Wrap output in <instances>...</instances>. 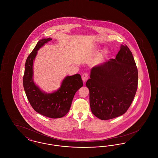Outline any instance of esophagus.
<instances>
[{
	"mask_svg": "<svg viewBox=\"0 0 158 158\" xmlns=\"http://www.w3.org/2000/svg\"><path fill=\"white\" fill-rule=\"evenodd\" d=\"M89 78V75L88 73H83L82 75V79L83 82H85Z\"/></svg>",
	"mask_w": 158,
	"mask_h": 158,
	"instance_id": "34e87169",
	"label": "esophagus"
}]
</instances>
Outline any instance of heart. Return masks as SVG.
Masks as SVG:
<instances>
[{
    "mask_svg": "<svg viewBox=\"0 0 158 158\" xmlns=\"http://www.w3.org/2000/svg\"><path fill=\"white\" fill-rule=\"evenodd\" d=\"M105 51H104V53H105Z\"/></svg>",
    "mask_w": 158,
    "mask_h": 158,
    "instance_id": "obj_1",
    "label": "heart"
}]
</instances>
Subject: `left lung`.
<instances>
[{
  "label": "left lung",
  "mask_w": 158,
  "mask_h": 158,
  "mask_svg": "<svg viewBox=\"0 0 158 158\" xmlns=\"http://www.w3.org/2000/svg\"><path fill=\"white\" fill-rule=\"evenodd\" d=\"M137 84L138 71L132 53L121 44L115 59L90 70L86 86L92 113L102 120L122 115L131 104Z\"/></svg>",
  "instance_id": "obj_1"
}]
</instances>
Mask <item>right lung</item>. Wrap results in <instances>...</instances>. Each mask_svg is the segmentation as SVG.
Masks as SVG:
<instances>
[{
	"label": "right lung",
	"mask_w": 158,
	"mask_h": 158,
	"mask_svg": "<svg viewBox=\"0 0 158 158\" xmlns=\"http://www.w3.org/2000/svg\"><path fill=\"white\" fill-rule=\"evenodd\" d=\"M52 38H43L38 41L25 62L23 85L27 97L33 109L38 113L52 118L64 117L69 111L76 92L83 86V82L79 74L67 76L63 80L60 87L52 93L41 90L35 83L33 76L34 61L40 48Z\"/></svg>",
	"instance_id": "right-lung-1"
}]
</instances>
